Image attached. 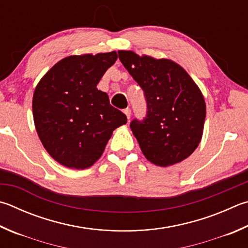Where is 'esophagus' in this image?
I'll return each instance as SVG.
<instances>
[{
  "mask_svg": "<svg viewBox=\"0 0 248 248\" xmlns=\"http://www.w3.org/2000/svg\"><path fill=\"white\" fill-rule=\"evenodd\" d=\"M124 112L125 114V116H127V118L130 119V116H131V110H130V108H125Z\"/></svg>",
  "mask_w": 248,
  "mask_h": 248,
  "instance_id": "34e87169",
  "label": "esophagus"
}]
</instances>
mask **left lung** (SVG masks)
Masks as SVG:
<instances>
[{
	"label": "left lung",
	"mask_w": 248,
	"mask_h": 248,
	"mask_svg": "<svg viewBox=\"0 0 248 248\" xmlns=\"http://www.w3.org/2000/svg\"><path fill=\"white\" fill-rule=\"evenodd\" d=\"M118 56L145 95L146 117L130 124L144 156L160 167L187 158L204 130L206 104L200 88L170 60L132 51H118Z\"/></svg>",
	"instance_id": "1"
}]
</instances>
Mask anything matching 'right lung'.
Wrapping results in <instances>:
<instances>
[{
	"instance_id": "obj_1",
	"label": "right lung",
	"mask_w": 248,
	"mask_h": 248,
	"mask_svg": "<svg viewBox=\"0 0 248 248\" xmlns=\"http://www.w3.org/2000/svg\"><path fill=\"white\" fill-rule=\"evenodd\" d=\"M117 53L71 55L54 65L34 90V125L54 159L75 169L91 167L102 156L112 131L127 116L97 90Z\"/></svg>"
}]
</instances>
